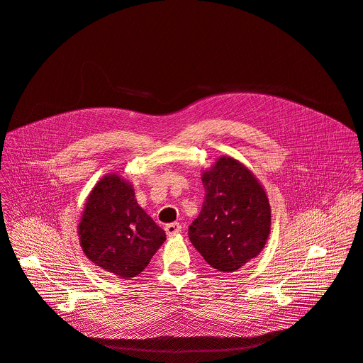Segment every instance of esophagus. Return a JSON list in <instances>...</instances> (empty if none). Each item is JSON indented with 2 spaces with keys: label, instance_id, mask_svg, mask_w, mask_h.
<instances>
[{
  "label": "esophagus",
  "instance_id": "1",
  "mask_svg": "<svg viewBox=\"0 0 363 363\" xmlns=\"http://www.w3.org/2000/svg\"><path fill=\"white\" fill-rule=\"evenodd\" d=\"M180 232H182V225L177 223V222L170 223V225L166 226V233H167L169 236H176V235H179Z\"/></svg>",
  "mask_w": 363,
  "mask_h": 363
}]
</instances>
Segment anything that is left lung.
Segmentation results:
<instances>
[{"label":"left lung","instance_id":"8db88e82","mask_svg":"<svg viewBox=\"0 0 363 363\" xmlns=\"http://www.w3.org/2000/svg\"><path fill=\"white\" fill-rule=\"evenodd\" d=\"M206 197L189 239L204 260L235 272L255 259L270 233V204L255 174L233 157L222 156L203 172Z\"/></svg>","mask_w":363,"mask_h":363}]
</instances>
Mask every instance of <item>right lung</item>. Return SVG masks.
<instances>
[{
  "mask_svg": "<svg viewBox=\"0 0 363 363\" xmlns=\"http://www.w3.org/2000/svg\"><path fill=\"white\" fill-rule=\"evenodd\" d=\"M79 238L89 260L110 274L130 279L146 269L166 233L138 206L133 186L107 174L86 200Z\"/></svg>",
  "mask_w": 363,
  "mask_h": 363,
  "instance_id": "obj_1",
  "label": "right lung"
}]
</instances>
